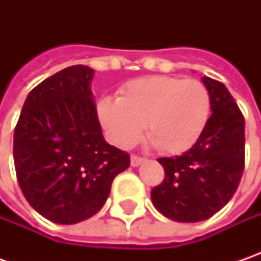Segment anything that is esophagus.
<instances>
[{"label":"esophagus","mask_w":261,"mask_h":261,"mask_svg":"<svg viewBox=\"0 0 261 261\" xmlns=\"http://www.w3.org/2000/svg\"><path fill=\"white\" fill-rule=\"evenodd\" d=\"M144 161H145V158H142V156H138V155L130 156V166L132 167H138L139 164H142Z\"/></svg>","instance_id":"esophagus-1"}]
</instances>
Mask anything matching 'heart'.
I'll return each mask as SVG.
<instances>
[{
	"label": "heart",
	"instance_id": "heart-1",
	"mask_svg": "<svg viewBox=\"0 0 261 261\" xmlns=\"http://www.w3.org/2000/svg\"><path fill=\"white\" fill-rule=\"evenodd\" d=\"M211 94L193 78L154 75L136 78L119 90V98L97 105L100 123L117 146L130 148L148 138L163 154H181L197 142L211 116Z\"/></svg>",
	"mask_w": 261,
	"mask_h": 261
}]
</instances>
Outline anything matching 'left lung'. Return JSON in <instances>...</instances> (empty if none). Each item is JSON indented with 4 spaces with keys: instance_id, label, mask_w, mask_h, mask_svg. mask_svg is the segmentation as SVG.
<instances>
[{
    "instance_id": "8db88e82",
    "label": "left lung",
    "mask_w": 261,
    "mask_h": 261,
    "mask_svg": "<svg viewBox=\"0 0 261 261\" xmlns=\"http://www.w3.org/2000/svg\"><path fill=\"white\" fill-rule=\"evenodd\" d=\"M212 115L202 136L181 155L158 158L164 180L151 192L156 209L177 222H199L231 200L244 171L246 123L222 83L203 76Z\"/></svg>"
}]
</instances>
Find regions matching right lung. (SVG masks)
<instances>
[{
	"label": "right lung",
	"mask_w": 261,
	"mask_h": 261,
	"mask_svg": "<svg viewBox=\"0 0 261 261\" xmlns=\"http://www.w3.org/2000/svg\"><path fill=\"white\" fill-rule=\"evenodd\" d=\"M86 65L68 66L36 86L14 129L15 174L30 206L71 225L95 215L129 154L109 145L97 117Z\"/></svg>",
	"instance_id": "obj_1"
}]
</instances>
